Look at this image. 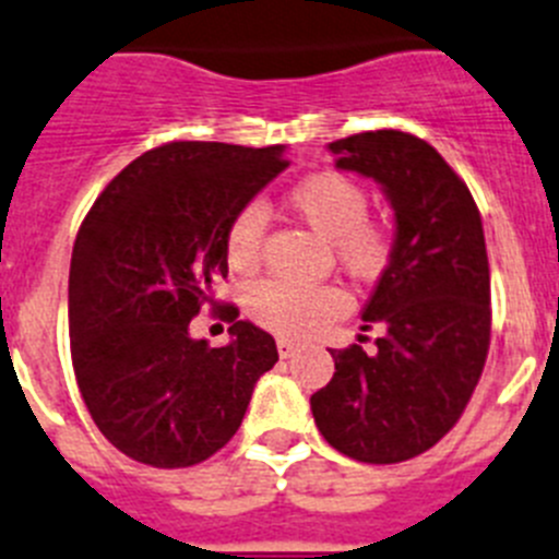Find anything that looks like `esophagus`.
<instances>
[{
	"label": "esophagus",
	"instance_id": "obj_1",
	"mask_svg": "<svg viewBox=\"0 0 559 559\" xmlns=\"http://www.w3.org/2000/svg\"><path fill=\"white\" fill-rule=\"evenodd\" d=\"M275 345H278V356H281V359H289V356L295 354V350H298V345H295V342H292V340H286V336H281V340L275 342Z\"/></svg>",
	"mask_w": 559,
	"mask_h": 559
}]
</instances>
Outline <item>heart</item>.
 I'll list each match as a JSON object with an SVG mask.
<instances>
[{"mask_svg":"<svg viewBox=\"0 0 559 559\" xmlns=\"http://www.w3.org/2000/svg\"><path fill=\"white\" fill-rule=\"evenodd\" d=\"M289 209L331 242L336 267L356 281L384 275L395 255V230L384 219L367 217L370 194L365 186L336 173H317L286 194ZM267 214L255 203L242 205L225 230V255L236 273H253L264 253ZM348 300L336 286H292L264 281L248 295V314L264 329L284 336L314 334L320 325L345 314Z\"/></svg>","mask_w":559,"mask_h":559,"instance_id":"b5f03b06","label":"heart"}]
</instances>
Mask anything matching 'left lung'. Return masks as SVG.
Instances as JSON below:
<instances>
[{
  "label": "left lung",
  "instance_id": "1",
  "mask_svg": "<svg viewBox=\"0 0 559 559\" xmlns=\"http://www.w3.org/2000/svg\"><path fill=\"white\" fill-rule=\"evenodd\" d=\"M336 167L373 178L395 211V255L361 311L373 350H331L336 373L311 395L340 454L392 465L454 429L490 348V264L474 194L424 139L370 130L329 144ZM365 340V336H361Z\"/></svg>",
  "mask_w": 559,
  "mask_h": 559
}]
</instances>
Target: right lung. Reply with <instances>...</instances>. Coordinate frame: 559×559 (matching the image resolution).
<instances>
[{"mask_svg":"<svg viewBox=\"0 0 559 559\" xmlns=\"http://www.w3.org/2000/svg\"><path fill=\"white\" fill-rule=\"evenodd\" d=\"M284 147L169 142L105 186L74 242L69 334L80 395L110 445L153 467L217 454L278 361L275 340L223 306L230 342L189 323L228 275L225 230L278 173Z\"/></svg>","mask_w":559,"mask_h":559,"instance_id":"right-lung-1","label":"right lung"}]
</instances>
